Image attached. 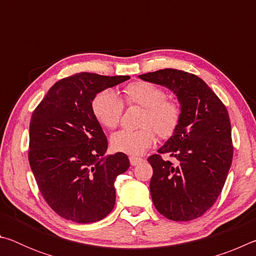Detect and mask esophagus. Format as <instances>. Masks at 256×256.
Returning a JSON list of instances; mask_svg holds the SVG:
<instances>
[{
  "mask_svg": "<svg viewBox=\"0 0 256 256\" xmlns=\"http://www.w3.org/2000/svg\"><path fill=\"white\" fill-rule=\"evenodd\" d=\"M130 162H131L132 166H136V164L142 162V159L138 157H130Z\"/></svg>",
  "mask_w": 256,
  "mask_h": 256,
  "instance_id": "obj_1",
  "label": "esophagus"
}]
</instances>
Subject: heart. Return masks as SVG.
Wrapping results in <instances>:
<instances>
[{
    "label": "heart",
    "instance_id": "1",
    "mask_svg": "<svg viewBox=\"0 0 256 256\" xmlns=\"http://www.w3.org/2000/svg\"><path fill=\"white\" fill-rule=\"evenodd\" d=\"M166 98V92L151 82L138 81L125 86L124 100L128 105L144 108L141 118L144 128L138 131L120 130L114 133L110 138L112 148L118 152L138 156L154 144V130L162 138L172 136L180 120V106L178 102ZM123 108L122 99L110 89L97 94L92 100L94 118L108 130L118 126Z\"/></svg>",
    "mask_w": 256,
    "mask_h": 256
}]
</instances>
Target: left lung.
<instances>
[{
    "label": "left lung",
    "instance_id": "obj_1",
    "mask_svg": "<svg viewBox=\"0 0 256 256\" xmlns=\"http://www.w3.org/2000/svg\"><path fill=\"white\" fill-rule=\"evenodd\" d=\"M166 86L180 105L174 134L158 150L175 160L152 154L150 193L156 209L174 222L196 219L214 206L232 160V128L227 108L200 78L164 68L138 76Z\"/></svg>",
    "mask_w": 256,
    "mask_h": 256
}]
</instances>
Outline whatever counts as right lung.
<instances>
[{
  "label": "right lung",
  "mask_w": 256,
  "mask_h": 256,
  "mask_svg": "<svg viewBox=\"0 0 256 256\" xmlns=\"http://www.w3.org/2000/svg\"><path fill=\"white\" fill-rule=\"evenodd\" d=\"M128 79L76 73L56 82L32 112L29 164L42 198L62 218L96 222L115 206L114 182L130 160L123 152L104 156L108 142L92 100Z\"/></svg>",
  "instance_id": "add662e5"
}]
</instances>
